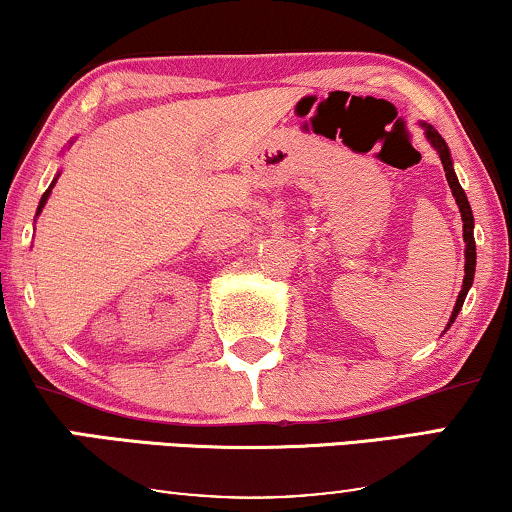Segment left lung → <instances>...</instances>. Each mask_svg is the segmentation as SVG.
I'll return each instance as SVG.
<instances>
[{
    "mask_svg": "<svg viewBox=\"0 0 512 512\" xmlns=\"http://www.w3.org/2000/svg\"><path fill=\"white\" fill-rule=\"evenodd\" d=\"M424 128V135L429 139V144L436 149V153L440 156V163L445 167V179L447 184L452 188V195L454 200H457L459 205V212H461V223H464V242H466V249H464V256H466V263H464V284H461V291L457 296V303H454V310H452V317L447 321L445 331L454 324V319H457V314L461 312V307H464V300H466V293L468 289L473 286V275H475V237H473V228H475V219H473V209L468 205V198L464 193V188H461L457 174H454V163H452V156H450V146L445 144V139L438 135V130L433 128L429 123H419ZM443 331V333H445Z\"/></svg>",
    "mask_w": 512,
    "mask_h": 512,
    "instance_id": "8db88e82",
    "label": "left lung"
}]
</instances>
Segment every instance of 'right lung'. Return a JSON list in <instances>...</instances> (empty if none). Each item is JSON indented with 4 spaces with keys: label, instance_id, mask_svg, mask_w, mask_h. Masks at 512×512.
Returning a JSON list of instances; mask_svg holds the SVG:
<instances>
[{
    "label": "right lung",
    "instance_id": "1",
    "mask_svg": "<svg viewBox=\"0 0 512 512\" xmlns=\"http://www.w3.org/2000/svg\"><path fill=\"white\" fill-rule=\"evenodd\" d=\"M58 177H60V172H58V174H55V179L51 181V186H48V191H46L44 195H41V200H39V207H37V216L41 214V209H44V207H46V202H48V198H51V191H53V186H55V181H58Z\"/></svg>",
    "mask_w": 512,
    "mask_h": 512
}]
</instances>
